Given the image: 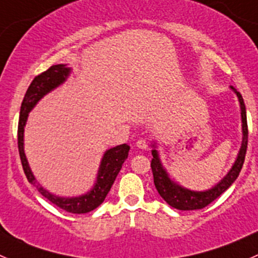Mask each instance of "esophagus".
Wrapping results in <instances>:
<instances>
[{
	"mask_svg": "<svg viewBox=\"0 0 258 258\" xmlns=\"http://www.w3.org/2000/svg\"><path fill=\"white\" fill-rule=\"evenodd\" d=\"M136 146L139 148H141V150H146V148L148 147L147 146V142L145 141V140H139V141L136 142Z\"/></svg>",
	"mask_w": 258,
	"mask_h": 258,
	"instance_id": "1",
	"label": "esophagus"
}]
</instances>
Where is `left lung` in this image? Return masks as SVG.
I'll return each mask as SVG.
<instances>
[{
    "label": "left lung",
    "instance_id": "8db88e82",
    "mask_svg": "<svg viewBox=\"0 0 258 258\" xmlns=\"http://www.w3.org/2000/svg\"><path fill=\"white\" fill-rule=\"evenodd\" d=\"M231 90L236 93L240 102L241 108V121H242V144L241 148L237 153L235 162L232 167L228 171L227 175L225 176L217 184L211 187L206 191H192V189L186 188L181 184L176 183L172 181L168 175L167 170L163 167L161 162L160 155H158L157 146L156 142H153L152 147V161H151V168L153 173V182L157 192L160 196L170 205L173 209H177L181 211H192V210H201L210 205L211 202L215 201L217 197H220L233 182L238 177L241 172V168L244 162V156H246L247 150V139H248V130H247V116H246V107H244L243 98L241 93L236 90L233 86H231Z\"/></svg>",
    "mask_w": 258,
    "mask_h": 258
}]
</instances>
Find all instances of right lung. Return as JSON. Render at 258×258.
Listing matches in <instances>:
<instances>
[{"instance_id":"add662e5","label":"right lung","mask_w":258,"mask_h":258,"mask_svg":"<svg viewBox=\"0 0 258 258\" xmlns=\"http://www.w3.org/2000/svg\"><path fill=\"white\" fill-rule=\"evenodd\" d=\"M70 74H71V67L67 64H53L51 66L47 71L42 72L41 75L36 76L31 82L30 87H28L27 92H26L25 97H23L22 105H21L20 111V121H18V152H20L21 162H22L23 171L27 177L28 182L36 186L41 195L56 205L59 209L67 211L71 213H87L90 211L97 209L103 201H105L106 196L110 192L111 187H112L114 179L118 175L119 170L122 168V165L128 157L130 146L123 144L116 146V147L110 148L103 153V157L101 160L100 167H98L97 177L96 182L93 184L92 188L85 195H81L77 197H59L56 195L51 194L46 188H43L37 179L33 176L32 171H31L30 165H28L27 157L25 155V141H23V134H25V126L27 122L28 113L32 111L38 103L41 98L45 97L47 93L53 91L62 83L66 82L69 79Z\"/></svg>"}]
</instances>
